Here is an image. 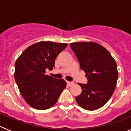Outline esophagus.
Wrapping results in <instances>:
<instances>
[{"mask_svg":"<svg viewBox=\"0 0 131 131\" xmlns=\"http://www.w3.org/2000/svg\"><path fill=\"white\" fill-rule=\"evenodd\" d=\"M67 84L69 85V86H72L73 84H74L73 82H70V81H67Z\"/></svg>","mask_w":131,"mask_h":131,"instance_id":"obj_1","label":"esophagus"}]
</instances>
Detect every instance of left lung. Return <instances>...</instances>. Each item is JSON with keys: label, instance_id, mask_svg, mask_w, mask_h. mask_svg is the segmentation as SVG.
Listing matches in <instances>:
<instances>
[{"label": "left lung", "instance_id": "8db88e82", "mask_svg": "<svg viewBox=\"0 0 131 131\" xmlns=\"http://www.w3.org/2000/svg\"><path fill=\"white\" fill-rule=\"evenodd\" d=\"M70 47L88 79L87 84L79 83L82 92L76 102L84 110H98L106 104L115 91L118 79L116 62L96 42H73Z\"/></svg>", "mask_w": 131, "mask_h": 131}]
</instances>
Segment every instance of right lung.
<instances>
[{
	"label": "right lung",
	"instance_id": "1",
	"mask_svg": "<svg viewBox=\"0 0 131 131\" xmlns=\"http://www.w3.org/2000/svg\"><path fill=\"white\" fill-rule=\"evenodd\" d=\"M68 44L41 41L31 45L21 53L15 63L14 78L21 94L27 104L43 110L57 102L66 82L46 75L52 70L56 58Z\"/></svg>",
	"mask_w": 131,
	"mask_h": 131
}]
</instances>
